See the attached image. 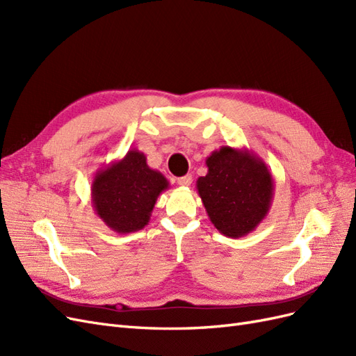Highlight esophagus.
Wrapping results in <instances>:
<instances>
[{
  "mask_svg": "<svg viewBox=\"0 0 356 356\" xmlns=\"http://www.w3.org/2000/svg\"><path fill=\"white\" fill-rule=\"evenodd\" d=\"M177 182H178L179 186H182V187H190V186H191V182H193V177H191V175L179 177V178L177 179Z\"/></svg>",
  "mask_w": 356,
  "mask_h": 356,
  "instance_id": "1",
  "label": "esophagus"
}]
</instances>
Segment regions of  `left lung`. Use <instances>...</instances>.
Returning a JSON list of instances; mask_svg holds the SVG:
<instances>
[{"mask_svg": "<svg viewBox=\"0 0 356 356\" xmlns=\"http://www.w3.org/2000/svg\"><path fill=\"white\" fill-rule=\"evenodd\" d=\"M208 174L196 182L213 227L229 238L254 232L270 209L275 195L272 172L246 148L222 145L207 159Z\"/></svg>", "mask_w": 356, "mask_h": 356, "instance_id": "8db88e82", "label": "left lung"}]
</instances>
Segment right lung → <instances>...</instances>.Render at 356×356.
Listing matches in <instances>:
<instances>
[{"label": "right lung", "mask_w": 356, "mask_h": 356, "mask_svg": "<svg viewBox=\"0 0 356 356\" xmlns=\"http://www.w3.org/2000/svg\"><path fill=\"white\" fill-rule=\"evenodd\" d=\"M169 188V181L147 165L138 149L96 172L92 182L95 213L106 227L120 234L143 230L152 217L157 197Z\"/></svg>", "instance_id": "obj_1"}]
</instances>
